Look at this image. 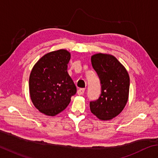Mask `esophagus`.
Returning a JSON list of instances; mask_svg holds the SVG:
<instances>
[{"mask_svg": "<svg viewBox=\"0 0 158 158\" xmlns=\"http://www.w3.org/2000/svg\"><path fill=\"white\" fill-rule=\"evenodd\" d=\"M85 89H80L78 90V91H77V93H78V95H82L84 94V93H85Z\"/></svg>", "mask_w": 158, "mask_h": 158, "instance_id": "esophagus-1", "label": "esophagus"}]
</instances>
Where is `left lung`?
I'll use <instances>...</instances> for the list:
<instances>
[{
	"label": "left lung",
	"mask_w": 158,
	"mask_h": 158,
	"mask_svg": "<svg viewBox=\"0 0 158 158\" xmlns=\"http://www.w3.org/2000/svg\"><path fill=\"white\" fill-rule=\"evenodd\" d=\"M91 63L100 79L102 93L98 99L90 102L91 112L99 119L111 120L121 113L127 104L130 76L125 67L111 54H93Z\"/></svg>",
	"instance_id": "left-lung-1"
}]
</instances>
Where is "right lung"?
I'll list each match as a JSON object with an SVG mask.
<instances>
[{
  "instance_id": "1",
  "label": "right lung",
  "mask_w": 158,
  "mask_h": 158,
  "mask_svg": "<svg viewBox=\"0 0 158 158\" xmlns=\"http://www.w3.org/2000/svg\"><path fill=\"white\" fill-rule=\"evenodd\" d=\"M71 59L68 51L60 49L45 54L35 64L29 77V93L35 107L47 116L65 110L76 87L67 72Z\"/></svg>"
}]
</instances>
